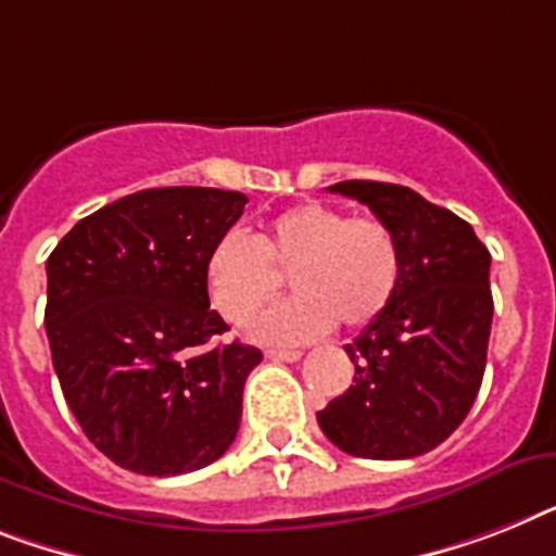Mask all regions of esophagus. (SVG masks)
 <instances>
[{
  "label": "esophagus",
  "instance_id": "esophagus-1",
  "mask_svg": "<svg viewBox=\"0 0 556 556\" xmlns=\"http://www.w3.org/2000/svg\"><path fill=\"white\" fill-rule=\"evenodd\" d=\"M301 355H304L301 350H269L267 352V357H273V361H283V364H295V361H301Z\"/></svg>",
  "mask_w": 556,
  "mask_h": 556
}]
</instances>
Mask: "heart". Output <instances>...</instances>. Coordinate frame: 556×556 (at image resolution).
Returning <instances> with one entry per match:
<instances>
[{
    "instance_id": "b5f03b06",
    "label": "heart",
    "mask_w": 556,
    "mask_h": 556,
    "mask_svg": "<svg viewBox=\"0 0 556 556\" xmlns=\"http://www.w3.org/2000/svg\"><path fill=\"white\" fill-rule=\"evenodd\" d=\"M403 258L387 222L320 201L278 213L258 238L224 232L204 261L210 304L244 327L292 281L298 295L261 315L252 334L264 343H304L341 320L364 329L378 320L401 287Z\"/></svg>"
}]
</instances>
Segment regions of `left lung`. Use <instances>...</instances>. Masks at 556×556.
<instances>
[{"mask_svg": "<svg viewBox=\"0 0 556 556\" xmlns=\"http://www.w3.org/2000/svg\"><path fill=\"white\" fill-rule=\"evenodd\" d=\"M397 236L401 287L378 320L343 350L352 387L318 412L334 446L366 460L432 452L469 415L492 334V255L452 210L383 181H341Z\"/></svg>", "mask_w": 556, "mask_h": 556, "instance_id": "8db88e82", "label": "left lung"}]
</instances>
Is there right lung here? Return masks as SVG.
I'll return each mask as SVG.
<instances>
[{
    "label": "right lung",
    "instance_id": "add662e5",
    "mask_svg": "<svg viewBox=\"0 0 556 556\" xmlns=\"http://www.w3.org/2000/svg\"><path fill=\"white\" fill-rule=\"evenodd\" d=\"M244 192L159 187L81 218L48 258L53 369L81 432L136 475L204 469L236 440L261 352L218 343L204 261Z\"/></svg>",
    "mask_w": 556,
    "mask_h": 556
}]
</instances>
